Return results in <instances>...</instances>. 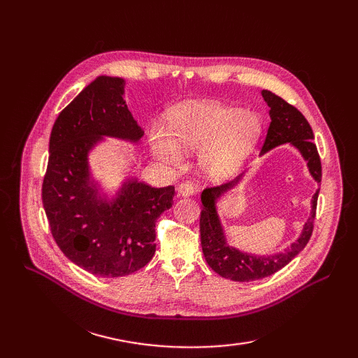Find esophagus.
Here are the masks:
<instances>
[{
  "instance_id": "1",
  "label": "esophagus",
  "mask_w": 358,
  "mask_h": 358,
  "mask_svg": "<svg viewBox=\"0 0 358 358\" xmlns=\"http://www.w3.org/2000/svg\"><path fill=\"white\" fill-rule=\"evenodd\" d=\"M194 191H196V188H194L192 183L183 182L178 187V196L179 197H189V196H192Z\"/></svg>"
}]
</instances>
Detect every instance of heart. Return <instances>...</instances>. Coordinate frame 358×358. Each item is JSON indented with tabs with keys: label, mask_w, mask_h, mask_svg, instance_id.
Returning a JSON list of instances; mask_svg holds the SVG:
<instances>
[{
	"label": "heart",
	"mask_w": 358,
	"mask_h": 358,
	"mask_svg": "<svg viewBox=\"0 0 358 358\" xmlns=\"http://www.w3.org/2000/svg\"><path fill=\"white\" fill-rule=\"evenodd\" d=\"M263 124L254 112H241L216 101L197 100L176 107L170 133L154 125L149 143L164 164L178 166L183 152H199V167L209 180L231 178L252 154Z\"/></svg>",
	"instance_id": "heart-1"
}]
</instances>
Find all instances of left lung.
I'll return each instance as SVG.
<instances>
[{
    "instance_id": "1",
    "label": "left lung",
    "mask_w": 358,
    "mask_h": 358,
    "mask_svg": "<svg viewBox=\"0 0 358 358\" xmlns=\"http://www.w3.org/2000/svg\"><path fill=\"white\" fill-rule=\"evenodd\" d=\"M262 95L267 106L270 107V125L267 129L266 142L263 145L262 154H267L280 145H289L299 150L301 158L308 162V170L312 179L317 183L321 182V161L317 146L313 145V133L306 117L303 116L294 106L288 104L280 96L267 90L262 91ZM246 173V171H245ZM245 173L237 176L234 180L224 183L221 187L206 188L201 192V213H200V239L201 249L213 272L225 279L236 280V282H249V280L263 279L276 273L278 270L285 267L294 258L310 239L313 220H315V209L318 192L312 196L310 200V216L305 222L299 234L297 241L292 242L284 252L255 255L245 252L242 249L231 246L227 241L224 225L218 212L220 200L227 196V192L234 189L242 182Z\"/></svg>"
}]
</instances>
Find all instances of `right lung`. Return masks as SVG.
Here are the masks:
<instances>
[{
  "label": "right lung",
  "instance_id": "right-lung-1",
  "mask_svg": "<svg viewBox=\"0 0 358 358\" xmlns=\"http://www.w3.org/2000/svg\"><path fill=\"white\" fill-rule=\"evenodd\" d=\"M125 80L99 76L53 124L41 199L53 239L70 262L101 278L131 275L155 254V222L175 187L152 188L128 175L109 197L90 154L106 137L137 145L143 128L125 103Z\"/></svg>",
  "mask_w": 358,
  "mask_h": 358
}]
</instances>
